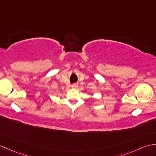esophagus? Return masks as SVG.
Listing matches in <instances>:
<instances>
[{
    "instance_id": "34e87169",
    "label": "esophagus",
    "mask_w": 156,
    "mask_h": 156,
    "mask_svg": "<svg viewBox=\"0 0 156 156\" xmlns=\"http://www.w3.org/2000/svg\"><path fill=\"white\" fill-rule=\"evenodd\" d=\"M72 88H77V87H78V84H72Z\"/></svg>"
}]
</instances>
